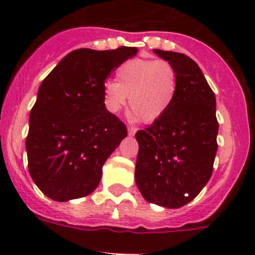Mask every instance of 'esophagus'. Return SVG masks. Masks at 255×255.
Returning <instances> with one entry per match:
<instances>
[{
	"label": "esophagus",
	"instance_id": "obj_1",
	"mask_svg": "<svg viewBox=\"0 0 255 255\" xmlns=\"http://www.w3.org/2000/svg\"><path fill=\"white\" fill-rule=\"evenodd\" d=\"M136 132H137L136 127H132V126H130V127H128V134H129V136H134V134H136Z\"/></svg>",
	"mask_w": 255,
	"mask_h": 255
}]
</instances>
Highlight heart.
Wrapping results in <instances>:
<instances>
[{
    "label": "heart",
    "mask_w": 255,
    "mask_h": 255,
    "mask_svg": "<svg viewBox=\"0 0 255 255\" xmlns=\"http://www.w3.org/2000/svg\"><path fill=\"white\" fill-rule=\"evenodd\" d=\"M178 93V75L166 61L134 58L117 70V82L108 81L103 89V103L109 113L129 107L143 123L161 118L173 105Z\"/></svg>",
    "instance_id": "b5f03b06"
}]
</instances>
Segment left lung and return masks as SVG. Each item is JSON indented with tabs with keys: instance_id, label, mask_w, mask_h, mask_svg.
I'll use <instances>...</instances> for the list:
<instances>
[{
	"instance_id": "obj_1",
	"label": "left lung",
	"mask_w": 255,
	"mask_h": 255,
	"mask_svg": "<svg viewBox=\"0 0 255 255\" xmlns=\"http://www.w3.org/2000/svg\"><path fill=\"white\" fill-rule=\"evenodd\" d=\"M178 75V93L161 118L136 133L137 187L150 203L179 208L207 184L217 152L216 98L201 68L183 53L153 49Z\"/></svg>"
}]
</instances>
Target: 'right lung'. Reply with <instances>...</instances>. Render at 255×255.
I'll return each mask as SVG.
<instances>
[{"mask_svg":"<svg viewBox=\"0 0 255 255\" xmlns=\"http://www.w3.org/2000/svg\"><path fill=\"white\" fill-rule=\"evenodd\" d=\"M138 52L81 48L68 53L43 80L30 112L27 167L43 193L58 202L94 192L127 127L103 103L107 79Z\"/></svg>","mask_w":255,"mask_h":255,"instance_id":"add662e5","label":"right lung"}]
</instances>
